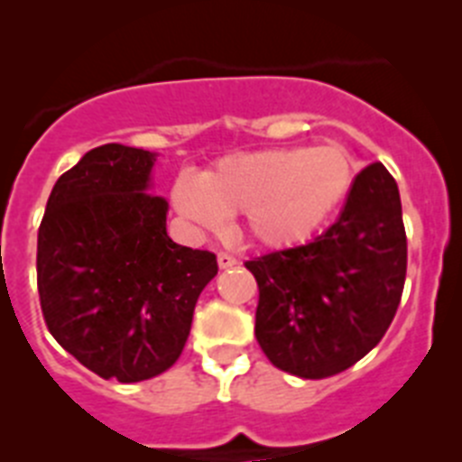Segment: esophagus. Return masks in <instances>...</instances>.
Segmentation results:
<instances>
[{"label": "esophagus", "mask_w": 462, "mask_h": 462, "mask_svg": "<svg viewBox=\"0 0 462 462\" xmlns=\"http://www.w3.org/2000/svg\"><path fill=\"white\" fill-rule=\"evenodd\" d=\"M217 263H219V268H224V271H226V268H234L236 263H238V259L228 254V252H219V254H217Z\"/></svg>", "instance_id": "obj_1"}]
</instances>
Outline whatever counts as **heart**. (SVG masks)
<instances>
[{
    "mask_svg": "<svg viewBox=\"0 0 462 462\" xmlns=\"http://www.w3.org/2000/svg\"><path fill=\"white\" fill-rule=\"evenodd\" d=\"M356 182V162L340 145H296L222 159L203 178L182 173L175 210L203 231L243 215L247 234L271 250L308 243L342 210Z\"/></svg>",
    "mask_w": 462,
    "mask_h": 462,
    "instance_id": "heart-1",
    "label": "heart"
}]
</instances>
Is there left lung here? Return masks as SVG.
<instances>
[{
	"mask_svg": "<svg viewBox=\"0 0 462 462\" xmlns=\"http://www.w3.org/2000/svg\"><path fill=\"white\" fill-rule=\"evenodd\" d=\"M245 266L259 284L254 336L275 368L303 379L352 368L379 345L405 287L393 175L383 164L365 166L333 226Z\"/></svg>",
	"mask_w": 462,
	"mask_h": 462,
	"instance_id": "left-lung-1",
	"label": "left lung"
}]
</instances>
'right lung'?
I'll list each match as a JSON object with an SVG mask.
<instances>
[{"instance_id": "obj_1", "label": "right lung", "mask_w": 462, "mask_h": 462, "mask_svg": "<svg viewBox=\"0 0 462 462\" xmlns=\"http://www.w3.org/2000/svg\"><path fill=\"white\" fill-rule=\"evenodd\" d=\"M157 154L106 143L60 175L36 245L48 330L99 377L143 382L169 370L189 337L217 256L173 243L169 203L148 194Z\"/></svg>"}]
</instances>
